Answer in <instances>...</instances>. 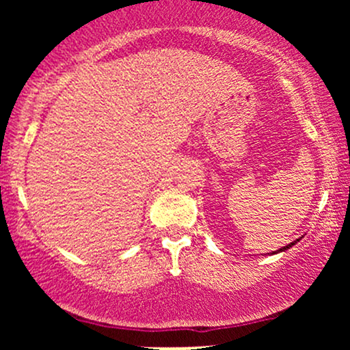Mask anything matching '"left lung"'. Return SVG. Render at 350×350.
Instances as JSON below:
<instances>
[{
  "mask_svg": "<svg viewBox=\"0 0 350 350\" xmlns=\"http://www.w3.org/2000/svg\"><path fill=\"white\" fill-rule=\"evenodd\" d=\"M296 242H291L290 245H286V247H283V248H280V250L278 252H284V250H286V248H290V247H293V245H295ZM273 253H276V252H273Z\"/></svg>",
  "mask_w": 350,
  "mask_h": 350,
  "instance_id": "1",
  "label": "left lung"
}]
</instances>
